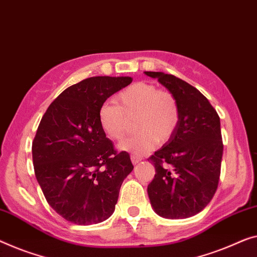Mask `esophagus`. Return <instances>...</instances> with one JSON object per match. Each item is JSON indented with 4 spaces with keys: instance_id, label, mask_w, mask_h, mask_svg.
Segmentation results:
<instances>
[{
    "instance_id": "34e87169",
    "label": "esophagus",
    "mask_w": 257,
    "mask_h": 257,
    "mask_svg": "<svg viewBox=\"0 0 257 257\" xmlns=\"http://www.w3.org/2000/svg\"><path fill=\"white\" fill-rule=\"evenodd\" d=\"M130 158H132V163L134 164V165L139 164L141 160H142L141 157L140 156H136V155H132V157H130Z\"/></svg>"
}]
</instances>
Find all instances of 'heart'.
I'll return each instance as SVG.
<instances>
[{"label":"heart","instance_id":"obj_1","mask_svg":"<svg viewBox=\"0 0 257 257\" xmlns=\"http://www.w3.org/2000/svg\"><path fill=\"white\" fill-rule=\"evenodd\" d=\"M117 105L104 102L98 112L99 125L110 140L120 141L136 117L140 130L118 144L122 151L142 155L152 150L158 141L165 143L174 135L180 122V105L175 95L152 83L139 82L116 95Z\"/></svg>","mask_w":257,"mask_h":257}]
</instances>
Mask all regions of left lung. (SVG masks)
<instances>
[{
    "label": "left lung",
    "instance_id": "1",
    "mask_svg": "<svg viewBox=\"0 0 257 257\" xmlns=\"http://www.w3.org/2000/svg\"><path fill=\"white\" fill-rule=\"evenodd\" d=\"M145 75L158 79L180 105L174 135L149 158L156 168L149 198L162 217L195 216L212 200L219 181L224 148L220 118L208 99L185 80L164 72Z\"/></svg>",
    "mask_w": 257,
    "mask_h": 257
}]
</instances>
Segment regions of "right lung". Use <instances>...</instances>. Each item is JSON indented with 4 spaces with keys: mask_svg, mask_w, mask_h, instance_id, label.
Listing matches in <instances>:
<instances>
[{
    "mask_svg": "<svg viewBox=\"0 0 257 257\" xmlns=\"http://www.w3.org/2000/svg\"><path fill=\"white\" fill-rule=\"evenodd\" d=\"M132 77L97 76L64 90L41 118L32 143L36 178L48 204L77 225L112 216L123 180L133 171L98 121L100 106Z\"/></svg>",
    "mask_w": 257,
    "mask_h": 257,
    "instance_id": "1",
    "label": "right lung"
}]
</instances>
